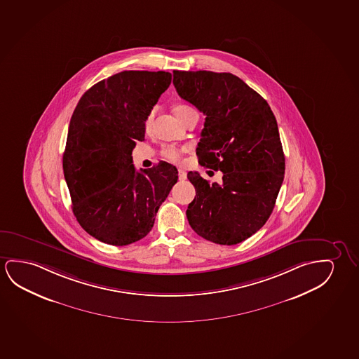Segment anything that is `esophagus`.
Returning <instances> with one entry per match:
<instances>
[{
	"instance_id": "obj_1",
	"label": "esophagus",
	"mask_w": 359,
	"mask_h": 359,
	"mask_svg": "<svg viewBox=\"0 0 359 359\" xmlns=\"http://www.w3.org/2000/svg\"><path fill=\"white\" fill-rule=\"evenodd\" d=\"M177 175H179V180H185L187 179V172H184L182 169H179V172H177Z\"/></svg>"
}]
</instances>
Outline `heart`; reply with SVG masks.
I'll return each mask as SVG.
<instances>
[{
  "label": "heart",
  "mask_w": 359,
  "mask_h": 359,
  "mask_svg": "<svg viewBox=\"0 0 359 359\" xmlns=\"http://www.w3.org/2000/svg\"><path fill=\"white\" fill-rule=\"evenodd\" d=\"M196 112L195 109L189 106V104H179L174 107V114H177V118L182 121L187 114H194ZM156 116V109H151L148 114H147L146 118H144V128L146 130H151V125H153V120ZM185 151V148H179L175 146H165L161 149V154L168 161H172V163H177L182 158V154Z\"/></svg>",
  "instance_id": "heart-1"
}]
</instances>
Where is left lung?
Wrapping results in <instances>:
<instances>
[{
    "label": "left lung",
    "mask_w": 359,
    "mask_h": 359,
    "mask_svg": "<svg viewBox=\"0 0 359 359\" xmlns=\"http://www.w3.org/2000/svg\"><path fill=\"white\" fill-rule=\"evenodd\" d=\"M172 75L179 96L206 114L196 148L200 164L224 172L221 184L187 172L196 190L187 221L203 238L237 245L264 226L284 180L276 116L233 74L174 70Z\"/></svg>",
    "instance_id": "8db88e82"
}]
</instances>
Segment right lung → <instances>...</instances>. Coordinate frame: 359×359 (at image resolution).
<instances>
[{"label":"right lung","instance_id":"obj_1","mask_svg":"<svg viewBox=\"0 0 359 359\" xmlns=\"http://www.w3.org/2000/svg\"><path fill=\"white\" fill-rule=\"evenodd\" d=\"M172 83L165 72L126 70L83 95L69 125L62 169L79 224L104 243L127 245L146 237L177 182L161 161L135 170L132 151L144 140V118Z\"/></svg>","mask_w":359,"mask_h":359}]
</instances>
